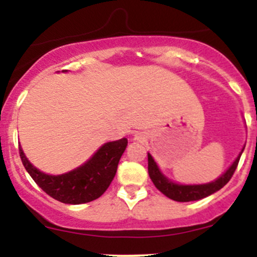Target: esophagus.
Returning <instances> with one entry per match:
<instances>
[{"label":"esophagus","mask_w":257,"mask_h":257,"mask_svg":"<svg viewBox=\"0 0 257 257\" xmlns=\"http://www.w3.org/2000/svg\"><path fill=\"white\" fill-rule=\"evenodd\" d=\"M134 139H136L137 142H142L143 141V136H142V134H136V136H134Z\"/></svg>","instance_id":"esophagus-1"}]
</instances>
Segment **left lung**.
<instances>
[{"label":"left lung","mask_w":257,"mask_h":257,"mask_svg":"<svg viewBox=\"0 0 257 257\" xmlns=\"http://www.w3.org/2000/svg\"><path fill=\"white\" fill-rule=\"evenodd\" d=\"M245 147H242L239 155L236 159L232 162V164L220 175L215 180L210 181V183L205 184H180L177 181H173L169 179L164 173L160 170L159 165L154 160L150 153H148V173L149 177L152 179L153 184L157 186L159 191H162L165 196L169 199H173L175 201H180V203H186V201H195L200 200V199L206 198V196L211 195V194L216 193L217 190L225 186L227 181L230 180L234 174L235 169H236L237 164L241 154H242Z\"/></svg>","instance_id":"8db88e82"}]
</instances>
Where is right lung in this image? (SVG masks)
I'll list each match as a JSON object with an SVG mask.
<instances>
[{"instance_id":"right-lung-1","label":"right lung","mask_w":257,"mask_h":257,"mask_svg":"<svg viewBox=\"0 0 257 257\" xmlns=\"http://www.w3.org/2000/svg\"><path fill=\"white\" fill-rule=\"evenodd\" d=\"M126 145V138L107 142L87 162L59 175L46 174L36 168L26 157L21 144L20 157L28 174L45 193L61 203L78 205L95 200L107 190Z\"/></svg>"}]
</instances>
